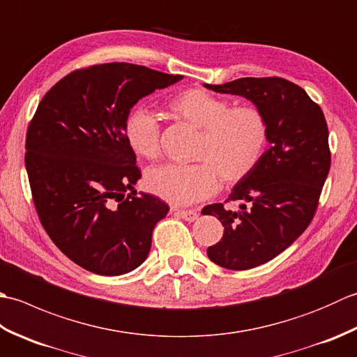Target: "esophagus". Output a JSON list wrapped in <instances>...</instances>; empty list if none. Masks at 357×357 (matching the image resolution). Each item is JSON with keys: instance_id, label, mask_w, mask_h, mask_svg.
<instances>
[{"instance_id": "esophagus-1", "label": "esophagus", "mask_w": 357, "mask_h": 357, "mask_svg": "<svg viewBox=\"0 0 357 357\" xmlns=\"http://www.w3.org/2000/svg\"><path fill=\"white\" fill-rule=\"evenodd\" d=\"M173 211H174V215H178L179 218L185 219V221H188V222H193L199 218V213L196 210H173Z\"/></svg>"}]
</instances>
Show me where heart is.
<instances>
[{"instance_id":"1","label":"heart","mask_w":357,"mask_h":357,"mask_svg":"<svg viewBox=\"0 0 357 357\" xmlns=\"http://www.w3.org/2000/svg\"><path fill=\"white\" fill-rule=\"evenodd\" d=\"M174 116L201 135L192 153L195 164H165L150 169L146 188L173 206H190L210 198L219 184L236 185L259 165L268 144V123L255 105H231L204 89H187L167 102ZM124 136L136 155L153 161L161 155L158 118L147 109H135L124 123Z\"/></svg>"}]
</instances>
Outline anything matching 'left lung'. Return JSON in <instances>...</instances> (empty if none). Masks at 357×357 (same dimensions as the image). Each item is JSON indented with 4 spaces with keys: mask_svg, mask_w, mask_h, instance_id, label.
Returning <instances> with one entry per match:
<instances>
[{
    "mask_svg": "<svg viewBox=\"0 0 357 357\" xmlns=\"http://www.w3.org/2000/svg\"><path fill=\"white\" fill-rule=\"evenodd\" d=\"M206 87L245 96L268 123L270 149L225 201L241 202L239 208L219 202L202 210L224 225L221 241L207 248L210 261L250 270L282 253L313 221L331 165L327 121L319 104L285 78H239Z\"/></svg>",
    "mask_w": 357,
    "mask_h": 357,
    "instance_id": "obj_1",
    "label": "left lung"
}]
</instances>
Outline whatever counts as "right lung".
<instances>
[{"instance_id": "1", "label": "right lung", "mask_w": 357, "mask_h": 357, "mask_svg": "<svg viewBox=\"0 0 357 357\" xmlns=\"http://www.w3.org/2000/svg\"><path fill=\"white\" fill-rule=\"evenodd\" d=\"M181 75L128 63L81 67L38 104L26 135V170L38 218L53 244L96 275L118 276L146 261L151 233L169 213L141 178L124 136L130 109Z\"/></svg>"}]
</instances>
